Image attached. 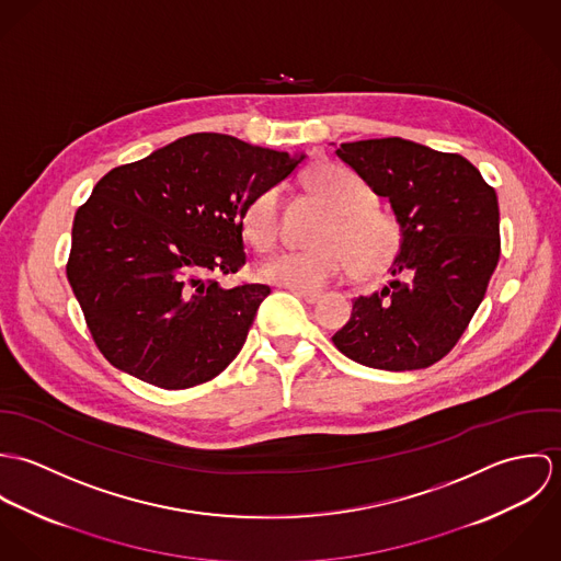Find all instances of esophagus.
<instances>
[{
  "instance_id": "34e87169",
  "label": "esophagus",
  "mask_w": 561,
  "mask_h": 561,
  "mask_svg": "<svg viewBox=\"0 0 561 561\" xmlns=\"http://www.w3.org/2000/svg\"><path fill=\"white\" fill-rule=\"evenodd\" d=\"M294 294L298 298H302L307 305H316L321 298V294H318V291H298V289H294Z\"/></svg>"
}]
</instances>
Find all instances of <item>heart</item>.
<instances>
[{
  "mask_svg": "<svg viewBox=\"0 0 561 561\" xmlns=\"http://www.w3.org/2000/svg\"><path fill=\"white\" fill-rule=\"evenodd\" d=\"M307 185L332 209L318 236L320 248L274 254L261 263V278L298 291H320L350 270L360 278L387 272L400 254L403 231L393 214L376 205L371 185L336 163L316 165L307 174ZM241 229L261 252L276 243L280 231L276 190H265L248 203Z\"/></svg>",
  "mask_w": 561,
  "mask_h": 561,
  "instance_id": "obj_1",
  "label": "heart"
}]
</instances>
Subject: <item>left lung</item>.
Segmentation results:
<instances>
[{"mask_svg":"<svg viewBox=\"0 0 561 561\" xmlns=\"http://www.w3.org/2000/svg\"><path fill=\"white\" fill-rule=\"evenodd\" d=\"M334 153L391 201L403 241L396 278L354 300L332 343L374 369H425L454 350L485 296L501 254L496 192L467 158L401 138Z\"/></svg>","mask_w":561,"mask_h":561,"instance_id":"8db88e82","label":"left lung"}]
</instances>
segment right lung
I'll use <instances>...</instances> for the list:
<instances>
[{"label": "right lung", "mask_w": 561, "mask_h": 561, "mask_svg": "<svg viewBox=\"0 0 561 561\" xmlns=\"http://www.w3.org/2000/svg\"><path fill=\"white\" fill-rule=\"evenodd\" d=\"M300 160L192 134L94 185L73 220L67 278L116 369L179 391L231 365L270 287L222 289L216 274L245 263L243 209Z\"/></svg>", "instance_id": "right-lung-1"}]
</instances>
